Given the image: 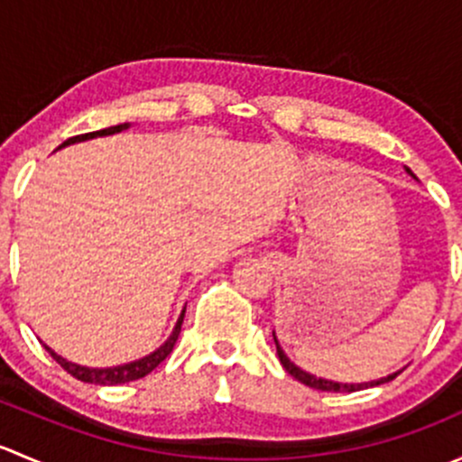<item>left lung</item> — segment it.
Wrapping results in <instances>:
<instances>
[{
	"mask_svg": "<svg viewBox=\"0 0 462 462\" xmlns=\"http://www.w3.org/2000/svg\"><path fill=\"white\" fill-rule=\"evenodd\" d=\"M407 170V174L413 176V171L409 170V167H404ZM416 179V176H413ZM274 335V333H273ZM274 344H277V356H279V362L283 365V369L288 371L295 380H300L301 384L310 386V389H319V391H362V389H371V386H377V384H384V382H391L395 375L400 374V371H395V374L386 375V377H380V380H371V382H360V384H346V382H333V380H324V377H318V375H310L306 374V371H301L300 366L292 365L291 360L286 357V353L282 351V346H279L277 337H274Z\"/></svg>",
	"mask_w": 462,
	"mask_h": 462,
	"instance_id": "obj_1",
	"label": "left lung"
}]
</instances>
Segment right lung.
I'll return each instance as SVG.
<instances>
[{"instance_id": "add662e5", "label": "right lung", "mask_w": 462, "mask_h": 462, "mask_svg": "<svg viewBox=\"0 0 462 462\" xmlns=\"http://www.w3.org/2000/svg\"><path fill=\"white\" fill-rule=\"evenodd\" d=\"M125 129H129V123H123V125H116V127H106V129H100V132H91V134H82V136H73L69 138V141H64L60 144L58 149L67 147V144H73V143H82V141H91V138H97V136H111V134H118V132H125ZM183 318H185V310L180 313L179 321H176L174 330H171V335L167 337V342L162 344L161 348H156L153 353H149V356L141 357V360L136 362H127V365H120V366H109V369H88V366H80L76 365V362H69L64 360L62 356H58V353L53 351V348H49L44 344L46 351L51 353V357H53L55 362H58L60 366H62L67 374H71L73 377H78L80 382H88V384H125V382H134V380H141V377L149 375L153 369H156L158 365H161L162 360H165L167 356L171 353V348H174L176 339H179V333H180V324H183Z\"/></svg>"}]
</instances>
